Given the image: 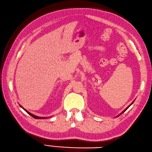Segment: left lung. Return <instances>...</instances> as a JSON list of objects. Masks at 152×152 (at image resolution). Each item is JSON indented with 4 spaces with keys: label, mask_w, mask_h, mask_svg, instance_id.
Returning <instances> with one entry per match:
<instances>
[{
    "label": "left lung",
    "mask_w": 152,
    "mask_h": 152,
    "mask_svg": "<svg viewBox=\"0 0 152 152\" xmlns=\"http://www.w3.org/2000/svg\"><path fill=\"white\" fill-rule=\"evenodd\" d=\"M134 101H135V100H133V102H132V104H130V105H128V107H126V109H124V111H122V113H120V114H119L118 115H117V116H116V117H118V116H120V115H121V114H122V113H124V112H125V111H126L127 110V109H128V108H129V107L130 106H131V105H132L133 104V102H134Z\"/></svg>",
    "instance_id": "8db88e82"
}]
</instances>
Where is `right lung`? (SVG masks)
Returning a JSON list of instances; mask_svg holds the SVG:
<instances>
[{
	"instance_id": "obj_1",
	"label": "right lung",
	"mask_w": 152,
	"mask_h": 152,
	"mask_svg": "<svg viewBox=\"0 0 152 152\" xmlns=\"http://www.w3.org/2000/svg\"><path fill=\"white\" fill-rule=\"evenodd\" d=\"M19 105L20 106V107H22L24 109V110L28 114H29L30 116H32V117H34L35 118H36V119H46V118H49V117H43V116H36V115H33L32 113H30L29 111H28L26 109H25L24 107H23L20 104H19Z\"/></svg>"
}]
</instances>
